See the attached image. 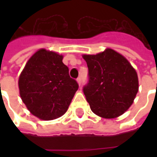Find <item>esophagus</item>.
I'll list each match as a JSON object with an SVG mask.
<instances>
[{
    "label": "esophagus",
    "instance_id": "obj_1",
    "mask_svg": "<svg viewBox=\"0 0 157 157\" xmlns=\"http://www.w3.org/2000/svg\"><path fill=\"white\" fill-rule=\"evenodd\" d=\"M76 81H77V82H78L79 85H81V83H82V77H81V76H79L78 78L76 79Z\"/></svg>",
    "mask_w": 157,
    "mask_h": 157
}]
</instances>
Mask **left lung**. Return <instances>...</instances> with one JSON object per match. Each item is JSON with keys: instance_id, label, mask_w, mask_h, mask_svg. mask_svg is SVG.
<instances>
[{"instance_id": "1", "label": "left lung", "mask_w": 157, "mask_h": 157, "mask_svg": "<svg viewBox=\"0 0 157 157\" xmlns=\"http://www.w3.org/2000/svg\"><path fill=\"white\" fill-rule=\"evenodd\" d=\"M88 82L83 92L92 111L102 118L121 115L138 92V76L126 59L111 48L98 55H84Z\"/></svg>"}]
</instances>
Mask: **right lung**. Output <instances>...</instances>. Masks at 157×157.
I'll list each match as a JSON object with an SVG mask.
<instances>
[{"label": "right lung", "mask_w": 157, "mask_h": 157, "mask_svg": "<svg viewBox=\"0 0 157 157\" xmlns=\"http://www.w3.org/2000/svg\"><path fill=\"white\" fill-rule=\"evenodd\" d=\"M57 53L40 49L29 59L18 81L22 102L32 114L51 120L65 113L79 85Z\"/></svg>", "instance_id": "1"}]
</instances>
